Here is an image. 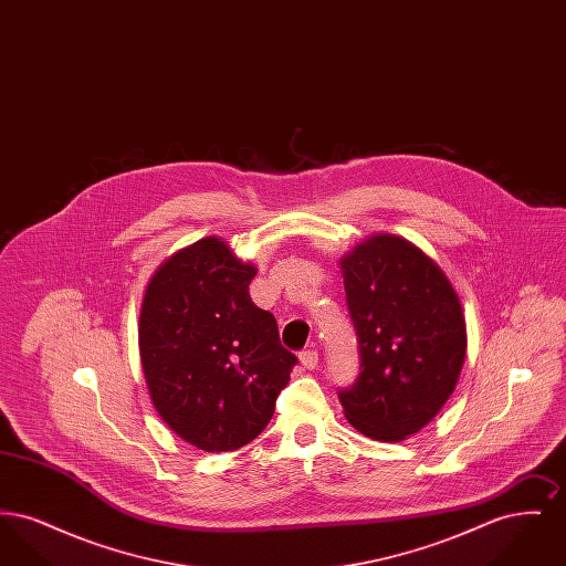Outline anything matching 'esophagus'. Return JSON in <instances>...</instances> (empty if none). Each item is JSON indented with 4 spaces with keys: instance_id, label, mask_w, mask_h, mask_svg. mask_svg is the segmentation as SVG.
Wrapping results in <instances>:
<instances>
[{
    "instance_id": "obj_1",
    "label": "esophagus",
    "mask_w": 566,
    "mask_h": 566,
    "mask_svg": "<svg viewBox=\"0 0 566 566\" xmlns=\"http://www.w3.org/2000/svg\"><path fill=\"white\" fill-rule=\"evenodd\" d=\"M298 360L305 369H316L318 367V352L316 350H303L298 354Z\"/></svg>"
}]
</instances>
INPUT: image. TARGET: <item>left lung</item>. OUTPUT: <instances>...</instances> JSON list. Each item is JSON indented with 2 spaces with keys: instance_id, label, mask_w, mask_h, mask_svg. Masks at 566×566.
<instances>
[{
  "instance_id": "8db88e82",
  "label": "left lung",
  "mask_w": 566,
  "mask_h": 566,
  "mask_svg": "<svg viewBox=\"0 0 566 566\" xmlns=\"http://www.w3.org/2000/svg\"><path fill=\"white\" fill-rule=\"evenodd\" d=\"M360 374L339 390L352 427L376 441L422 431L452 397L467 324L452 282L416 243L376 233L339 259Z\"/></svg>"
}]
</instances>
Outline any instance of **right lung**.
Listing matches in <instances>:
<instances>
[{
	"mask_svg": "<svg viewBox=\"0 0 566 566\" xmlns=\"http://www.w3.org/2000/svg\"><path fill=\"white\" fill-rule=\"evenodd\" d=\"M243 263L220 238L174 252L150 277L139 310V358L163 422L203 452H233L270 424L295 354L256 307Z\"/></svg>",
	"mask_w": 566,
	"mask_h": 566,
	"instance_id": "obj_1",
	"label": "right lung"
}]
</instances>
